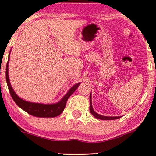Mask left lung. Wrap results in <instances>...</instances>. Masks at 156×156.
<instances>
[{"label":"left lung","mask_w":156,"mask_h":156,"mask_svg":"<svg viewBox=\"0 0 156 156\" xmlns=\"http://www.w3.org/2000/svg\"><path fill=\"white\" fill-rule=\"evenodd\" d=\"M90 106H89V109H90L91 114L94 116V117L97 118L98 119H101V120H113V119H117L120 118L121 117H106V116H103L101 114H98L94 111V109L92 108V93L90 94Z\"/></svg>","instance_id":"8db88e82"}]
</instances>
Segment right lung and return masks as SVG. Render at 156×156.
<instances>
[{
	"label": "right lung",
	"instance_id": "1",
	"mask_svg": "<svg viewBox=\"0 0 156 156\" xmlns=\"http://www.w3.org/2000/svg\"><path fill=\"white\" fill-rule=\"evenodd\" d=\"M11 52V51H10ZM10 53L9 55L8 62L6 64V79L7 86H8L10 94L12 99L15 102L20 108H21L28 114H31L32 116L37 117H55L60 115L65 108L66 103H67L68 98L73 94V93L76 90L77 88L79 87L80 83H78L73 86L66 93V94L60 101L52 104H44V103H31L22 99L17 95L15 92L14 89H12L9 81V62Z\"/></svg>",
	"mask_w": 156,
	"mask_h": 156
}]
</instances>
